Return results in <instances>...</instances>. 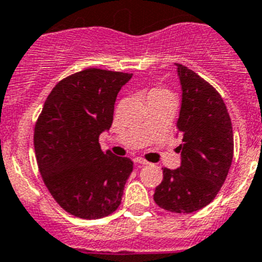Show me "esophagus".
<instances>
[{
	"label": "esophagus",
	"mask_w": 262,
	"mask_h": 262,
	"mask_svg": "<svg viewBox=\"0 0 262 262\" xmlns=\"http://www.w3.org/2000/svg\"><path fill=\"white\" fill-rule=\"evenodd\" d=\"M134 162H136V163H138V164H142V166H145V164H148L147 160L143 159V158H141V157L134 158Z\"/></svg>",
	"instance_id": "esophagus-1"
}]
</instances>
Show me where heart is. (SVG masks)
Segmentation results:
<instances>
[{"label":"heart","instance_id":"b5f03b06","mask_svg":"<svg viewBox=\"0 0 262 262\" xmlns=\"http://www.w3.org/2000/svg\"><path fill=\"white\" fill-rule=\"evenodd\" d=\"M166 98L173 99L172 93L168 90V89H166V87L155 86V87H151V89L147 91V100H152V99H166Z\"/></svg>","mask_w":262,"mask_h":262}]
</instances>
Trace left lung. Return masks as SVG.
<instances>
[{"mask_svg": "<svg viewBox=\"0 0 262 262\" xmlns=\"http://www.w3.org/2000/svg\"><path fill=\"white\" fill-rule=\"evenodd\" d=\"M176 67L183 89L181 164L173 171L163 168L154 201L164 210L185 214L209 205L221 190L234 157V134L221 94L189 68Z\"/></svg>", "mask_w": 262, "mask_h": 262, "instance_id": "left-lung-1", "label": "left lung"}]
</instances>
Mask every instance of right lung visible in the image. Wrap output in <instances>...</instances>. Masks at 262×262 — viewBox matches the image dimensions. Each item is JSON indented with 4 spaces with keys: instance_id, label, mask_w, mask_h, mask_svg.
Returning a JSON list of instances; mask_svg holds the SVG:
<instances>
[{
    "instance_id": "obj_1",
    "label": "right lung",
    "mask_w": 262,
    "mask_h": 262,
    "mask_svg": "<svg viewBox=\"0 0 262 262\" xmlns=\"http://www.w3.org/2000/svg\"><path fill=\"white\" fill-rule=\"evenodd\" d=\"M132 73L89 68L61 79L35 124L37 167L52 197L78 218L116 211L133 162L104 152L100 133L114 121L116 96Z\"/></svg>"
}]
</instances>
